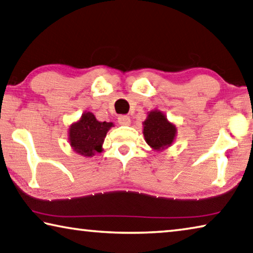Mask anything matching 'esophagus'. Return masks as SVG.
I'll use <instances>...</instances> for the list:
<instances>
[{"label":"esophagus","instance_id":"esophagus-1","mask_svg":"<svg viewBox=\"0 0 253 253\" xmlns=\"http://www.w3.org/2000/svg\"><path fill=\"white\" fill-rule=\"evenodd\" d=\"M118 123L122 126H128L130 124V118L126 115H122L118 117Z\"/></svg>","mask_w":253,"mask_h":253}]
</instances>
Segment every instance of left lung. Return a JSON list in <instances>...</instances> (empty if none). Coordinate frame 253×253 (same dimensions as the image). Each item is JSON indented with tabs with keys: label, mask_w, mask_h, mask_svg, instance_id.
I'll return each instance as SVG.
<instances>
[{
	"label": "left lung",
	"mask_w": 253,
	"mask_h": 253,
	"mask_svg": "<svg viewBox=\"0 0 253 253\" xmlns=\"http://www.w3.org/2000/svg\"><path fill=\"white\" fill-rule=\"evenodd\" d=\"M143 134L145 142L154 151H162L171 146L177 134V127L168 120L160 110L150 111L143 123Z\"/></svg>",
	"instance_id": "left-lung-1"
}]
</instances>
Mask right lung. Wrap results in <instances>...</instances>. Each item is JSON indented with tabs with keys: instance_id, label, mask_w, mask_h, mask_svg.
<instances>
[{
	"instance_id": "right-lung-1",
	"label": "right lung",
	"mask_w": 253,
	"mask_h": 253,
	"mask_svg": "<svg viewBox=\"0 0 253 253\" xmlns=\"http://www.w3.org/2000/svg\"><path fill=\"white\" fill-rule=\"evenodd\" d=\"M112 123L99 122L92 112H84L69 128L70 145L76 153L91 158L102 151V144Z\"/></svg>"
}]
</instances>
